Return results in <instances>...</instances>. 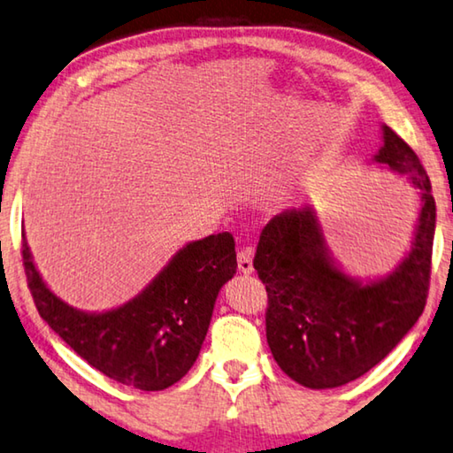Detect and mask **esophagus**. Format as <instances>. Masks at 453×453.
I'll list each match as a JSON object with an SVG mask.
<instances>
[{
	"mask_svg": "<svg viewBox=\"0 0 453 453\" xmlns=\"http://www.w3.org/2000/svg\"><path fill=\"white\" fill-rule=\"evenodd\" d=\"M253 249H241L239 255H236V261H239V271L241 273H253Z\"/></svg>",
	"mask_w": 453,
	"mask_h": 453,
	"instance_id": "34e87169",
	"label": "esophagus"
}]
</instances>
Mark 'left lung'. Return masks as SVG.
Here are the masks:
<instances>
[{"label":"left lung","mask_w":453,"mask_h":453,"mask_svg":"<svg viewBox=\"0 0 453 453\" xmlns=\"http://www.w3.org/2000/svg\"><path fill=\"white\" fill-rule=\"evenodd\" d=\"M372 164L405 176L419 194L407 255L385 275L348 273L326 242L314 206L288 208L263 228L253 265L265 283L267 344L281 371L308 388L363 377L407 336L423 314L435 234V200L415 151L380 125Z\"/></svg>","instance_id":"left-lung-1"}]
</instances>
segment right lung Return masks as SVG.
<instances>
[{
    "label": "right lung",
    "mask_w": 453,
    "mask_h": 453,
    "mask_svg": "<svg viewBox=\"0 0 453 453\" xmlns=\"http://www.w3.org/2000/svg\"><path fill=\"white\" fill-rule=\"evenodd\" d=\"M27 285L38 314L90 366L139 391H164L196 363L219 291L236 273L231 233L186 242L135 297L85 311L48 288L22 233Z\"/></svg>",
    "instance_id": "obj_1"
}]
</instances>
